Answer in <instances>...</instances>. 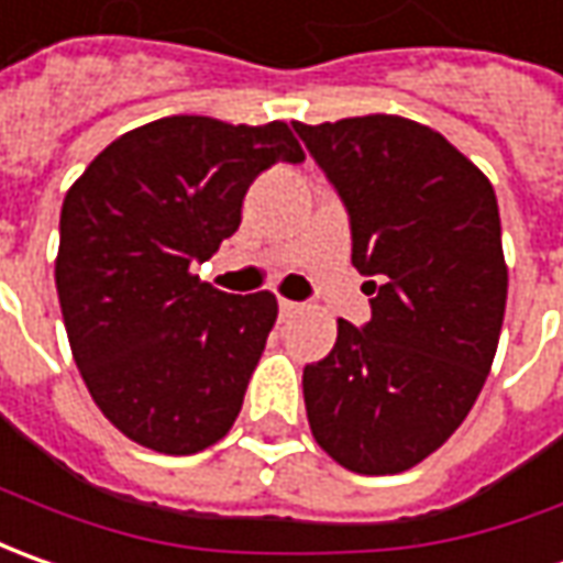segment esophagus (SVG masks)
Returning a JSON list of instances; mask_svg holds the SVG:
<instances>
[{
  "label": "esophagus",
  "mask_w": 563,
  "mask_h": 563,
  "mask_svg": "<svg viewBox=\"0 0 563 563\" xmlns=\"http://www.w3.org/2000/svg\"><path fill=\"white\" fill-rule=\"evenodd\" d=\"M301 311V305L299 301H289V299H280V318L283 320H289V318H296Z\"/></svg>",
  "instance_id": "obj_1"
}]
</instances>
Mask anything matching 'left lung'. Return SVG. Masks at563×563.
<instances>
[{
  "mask_svg": "<svg viewBox=\"0 0 563 563\" xmlns=\"http://www.w3.org/2000/svg\"><path fill=\"white\" fill-rule=\"evenodd\" d=\"M296 133L340 192L371 320H340L305 364L318 445L355 474H401L461 427L489 377L508 299L493 184L442 133L367 114Z\"/></svg>",
  "mask_w": 563,
  "mask_h": 563,
  "instance_id": "left-lung-1",
  "label": "left lung"
}]
</instances>
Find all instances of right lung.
Segmentation results:
<instances>
[{"label": "right lung", "mask_w": 563, "mask_h": 563, "mask_svg": "<svg viewBox=\"0 0 563 563\" xmlns=\"http://www.w3.org/2000/svg\"><path fill=\"white\" fill-rule=\"evenodd\" d=\"M305 162L283 121L174 114L106 146L62 205L55 289L70 352L126 439L196 455L230 433L277 320L271 292L189 274L236 233L252 180Z\"/></svg>", "instance_id": "1"}]
</instances>
